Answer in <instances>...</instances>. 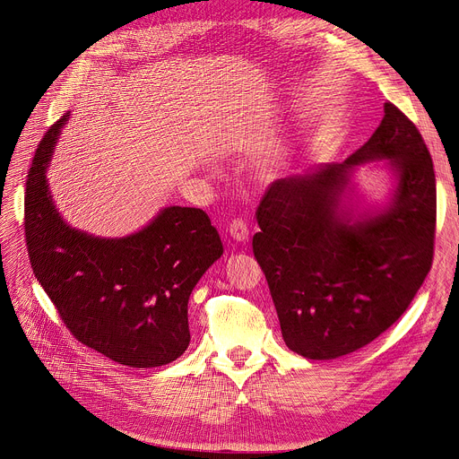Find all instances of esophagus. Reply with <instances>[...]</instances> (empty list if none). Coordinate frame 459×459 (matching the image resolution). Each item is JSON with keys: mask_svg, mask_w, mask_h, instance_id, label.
Returning <instances> with one entry per match:
<instances>
[{"mask_svg": "<svg viewBox=\"0 0 459 459\" xmlns=\"http://www.w3.org/2000/svg\"><path fill=\"white\" fill-rule=\"evenodd\" d=\"M229 234L234 238L236 242H246V240H249V227L244 219L238 217V219H234V221H230Z\"/></svg>", "mask_w": 459, "mask_h": 459, "instance_id": "34e87169", "label": "esophagus"}]
</instances>
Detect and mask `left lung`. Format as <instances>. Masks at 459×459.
Here are the masks:
<instances>
[{
	"label": "left lung",
	"mask_w": 459,
	"mask_h": 459,
	"mask_svg": "<svg viewBox=\"0 0 459 459\" xmlns=\"http://www.w3.org/2000/svg\"><path fill=\"white\" fill-rule=\"evenodd\" d=\"M390 158L393 204L351 222L341 206L350 170ZM253 253L270 287L287 347L311 360L354 352L386 332L433 263L437 189L420 131L394 103L345 163L275 180L256 206Z\"/></svg>",
	"instance_id": "obj_1"
}]
</instances>
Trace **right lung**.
I'll list each match as a JSON object with an SVG mask.
<instances>
[{
  "label": "right lung",
  "mask_w": 459,
  "mask_h": 459,
  "mask_svg": "<svg viewBox=\"0 0 459 459\" xmlns=\"http://www.w3.org/2000/svg\"><path fill=\"white\" fill-rule=\"evenodd\" d=\"M39 143L26 182L24 230L37 281L59 318L86 347L129 368H157L191 342L189 296L223 255L201 208L170 206L136 234L107 240L74 230L54 208L47 165L67 122Z\"/></svg>",
  "instance_id": "obj_1"
}]
</instances>
